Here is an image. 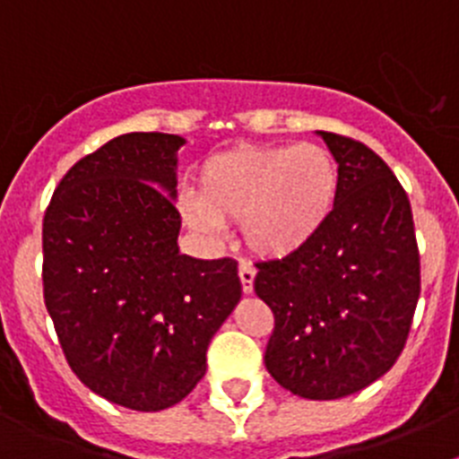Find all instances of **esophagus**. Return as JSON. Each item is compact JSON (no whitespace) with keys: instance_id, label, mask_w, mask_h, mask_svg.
<instances>
[{"instance_id":"1","label":"esophagus","mask_w":459,"mask_h":459,"mask_svg":"<svg viewBox=\"0 0 459 459\" xmlns=\"http://www.w3.org/2000/svg\"><path fill=\"white\" fill-rule=\"evenodd\" d=\"M238 278H241V290L243 294H253V285H255V269L246 262L238 264Z\"/></svg>"}]
</instances>
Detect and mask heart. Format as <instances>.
Here are the masks:
<instances>
[{"label": "heart", "instance_id": "1", "mask_svg": "<svg viewBox=\"0 0 459 459\" xmlns=\"http://www.w3.org/2000/svg\"><path fill=\"white\" fill-rule=\"evenodd\" d=\"M338 195V163L319 144L238 147L202 165L184 222L200 237L216 238L222 222L241 221L250 253L285 259L324 232Z\"/></svg>", "mask_w": 459, "mask_h": 459}]
</instances>
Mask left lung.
Segmentation results:
<instances>
[{
	"instance_id": "left-lung-1",
	"label": "left lung",
	"mask_w": 459,
	"mask_h": 459,
	"mask_svg": "<svg viewBox=\"0 0 459 459\" xmlns=\"http://www.w3.org/2000/svg\"><path fill=\"white\" fill-rule=\"evenodd\" d=\"M340 169L333 218L310 246L259 262L255 294L271 307L264 363L280 386L338 400L386 375L403 354L420 294L411 204L363 142L324 133Z\"/></svg>"
}]
</instances>
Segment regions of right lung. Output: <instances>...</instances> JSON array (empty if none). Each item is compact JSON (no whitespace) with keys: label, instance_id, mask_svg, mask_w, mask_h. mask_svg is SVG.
Masks as SVG:
<instances>
[{"label":"right lung","instance_id":"obj_1","mask_svg":"<svg viewBox=\"0 0 459 459\" xmlns=\"http://www.w3.org/2000/svg\"><path fill=\"white\" fill-rule=\"evenodd\" d=\"M184 137L126 133L66 172L43 218V299L71 370L109 403L160 411L206 372L241 299L237 262L179 253Z\"/></svg>","mask_w":459,"mask_h":459}]
</instances>
